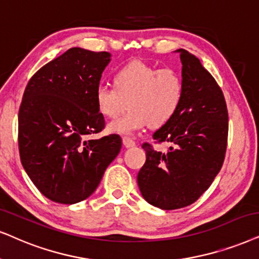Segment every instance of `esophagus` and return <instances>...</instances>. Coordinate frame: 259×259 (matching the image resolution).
<instances>
[{
    "mask_svg": "<svg viewBox=\"0 0 259 259\" xmlns=\"http://www.w3.org/2000/svg\"><path fill=\"white\" fill-rule=\"evenodd\" d=\"M123 145L126 147V148H132V147H135V141H134L133 139H130V137L127 136H124L123 137Z\"/></svg>",
    "mask_w": 259,
    "mask_h": 259,
    "instance_id": "esophagus-1",
    "label": "esophagus"
}]
</instances>
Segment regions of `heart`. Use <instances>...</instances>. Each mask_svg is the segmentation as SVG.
Wrapping results in <instances>:
<instances>
[{
	"label": "heart",
	"instance_id": "b5f03b06",
	"mask_svg": "<svg viewBox=\"0 0 259 259\" xmlns=\"http://www.w3.org/2000/svg\"><path fill=\"white\" fill-rule=\"evenodd\" d=\"M113 84L97 88L96 105L106 118H116L130 107L107 126L116 134H133L148 124L162 126L175 117L184 94V82L176 69L141 61L130 62L117 70Z\"/></svg>",
	"mask_w": 259,
	"mask_h": 259
}]
</instances>
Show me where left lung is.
I'll return each instance as SVG.
<instances>
[{
    "label": "left lung",
    "mask_w": 259,
    "mask_h": 259,
    "mask_svg": "<svg viewBox=\"0 0 259 259\" xmlns=\"http://www.w3.org/2000/svg\"><path fill=\"white\" fill-rule=\"evenodd\" d=\"M181 54L183 100L175 117L153 134L171 143L167 153L143 143L146 162L137 175L143 198L154 207H188L207 191L220 172L227 149L228 111L220 86L195 55Z\"/></svg>",
    "instance_id": "left-lung-1"
}]
</instances>
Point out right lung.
I'll return each mask as SVG.
<instances>
[{
  "label": "right lung",
  "mask_w": 259,
  "mask_h": 259,
  "mask_svg": "<svg viewBox=\"0 0 259 259\" xmlns=\"http://www.w3.org/2000/svg\"><path fill=\"white\" fill-rule=\"evenodd\" d=\"M109 52L71 48L29 78L19 109L20 160L45 197L74 204L93 194L118 155L117 134L87 140L105 127L96 91Z\"/></svg>",
  "instance_id": "1"
}]
</instances>
